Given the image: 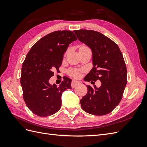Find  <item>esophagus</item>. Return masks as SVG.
Listing matches in <instances>:
<instances>
[{"mask_svg":"<svg viewBox=\"0 0 147 147\" xmlns=\"http://www.w3.org/2000/svg\"><path fill=\"white\" fill-rule=\"evenodd\" d=\"M80 82H79V81L73 80L71 83V87L73 88H74V87H76V86L80 85Z\"/></svg>","mask_w":147,"mask_h":147,"instance_id":"obj_1","label":"esophagus"}]
</instances>
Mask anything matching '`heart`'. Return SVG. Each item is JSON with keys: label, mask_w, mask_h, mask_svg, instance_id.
Instances as JSON below:
<instances>
[{"label": "heart", "mask_w": 147, "mask_h": 147, "mask_svg": "<svg viewBox=\"0 0 147 147\" xmlns=\"http://www.w3.org/2000/svg\"><path fill=\"white\" fill-rule=\"evenodd\" d=\"M86 47V46H82V47ZM69 73H70V74H71L72 76H73L74 77L78 76L79 74H80L79 72L77 71H75V70H71L69 71Z\"/></svg>", "instance_id": "heart-1"}]
</instances>
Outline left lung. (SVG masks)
<instances>
[{
  "mask_svg": "<svg viewBox=\"0 0 147 147\" xmlns=\"http://www.w3.org/2000/svg\"><path fill=\"white\" fill-rule=\"evenodd\" d=\"M81 42L92 52L93 68L85 76L86 82L99 80L97 88L88 85V92L80 100L84 111L103 115L113 111L119 104L127 83V70L118 45L101 33L93 30L74 31Z\"/></svg>",
  "mask_w": 147,
  "mask_h": 147,
  "instance_id": "1",
  "label": "left lung"
}]
</instances>
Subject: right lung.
<instances>
[{"instance_id":"obj_1","label":"right lung","mask_w":147,"mask_h":147,"mask_svg":"<svg viewBox=\"0 0 147 147\" xmlns=\"http://www.w3.org/2000/svg\"><path fill=\"white\" fill-rule=\"evenodd\" d=\"M77 40L71 31H56L40 38L28 53L21 69L23 99L33 114L40 117L53 115L61 107V96L71 89V80L64 78L59 87L49 79L59 71L69 45Z\"/></svg>"}]
</instances>
